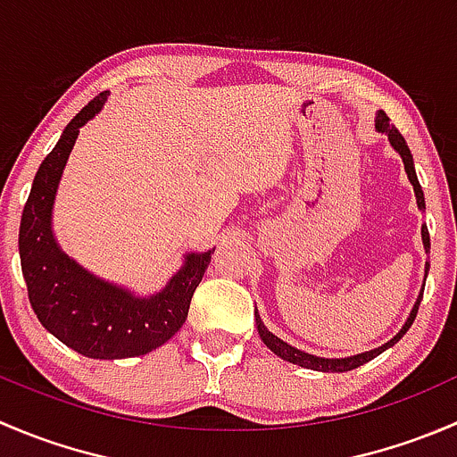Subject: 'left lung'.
<instances>
[{"label":"left lung","mask_w":457,"mask_h":457,"mask_svg":"<svg viewBox=\"0 0 457 457\" xmlns=\"http://www.w3.org/2000/svg\"><path fill=\"white\" fill-rule=\"evenodd\" d=\"M376 128H378V132H385V135L389 137V141H391V145H394V150H398L400 156H403L404 170H407V177H409V181H411L413 192H416L418 207H420V210H425V195H422V187H420V183H418L416 170H413V156H411V152H409L407 141H404V137L400 135L398 128L391 126L389 117H386V114L382 112V110H380V112H378V117H376ZM422 243H425V250L428 252L431 243H428L427 225H422ZM427 271H428V262H427ZM422 292H425V287H422ZM420 301H422V296L418 298L416 305H413L411 316L407 318V322H404L403 329H400L398 334H395L394 338L389 340V343H385V345H382V347H378V349H371V352L358 353V356H352V358H318V356H312V353L301 352V349H296V347H292V345L283 343V340H280L278 336L271 334V331H267V327L262 325V320H261V318H258V312H256V325H258V334H261L262 343H265L267 347H270L271 352L276 353V356L283 358V361L294 362V365H298V367H305V370L338 371L340 373V371L356 370V367L365 365V362H370L376 356H380V353L385 352V349L394 347V345L398 343V340L403 338L404 334H407V329L413 325V320H416V314H418V307H420Z\"/></svg>","instance_id":"8db88e82"}]
</instances>
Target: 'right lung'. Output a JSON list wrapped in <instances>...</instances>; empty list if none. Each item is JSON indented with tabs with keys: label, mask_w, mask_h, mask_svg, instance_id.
Returning a JSON list of instances; mask_svg holds the SVG:
<instances>
[{
	"label": "right lung",
	"mask_w": 457,
	"mask_h": 457,
	"mask_svg": "<svg viewBox=\"0 0 457 457\" xmlns=\"http://www.w3.org/2000/svg\"><path fill=\"white\" fill-rule=\"evenodd\" d=\"M105 99L108 92H99L81 108L41 161L21 214L20 258L29 301L41 325L81 356L114 361L143 356L181 329L214 250L187 256L163 292L150 298H137L95 278L59 250L50 229L54 192L79 128L99 112Z\"/></svg>",
	"instance_id": "right-lung-1"
}]
</instances>
